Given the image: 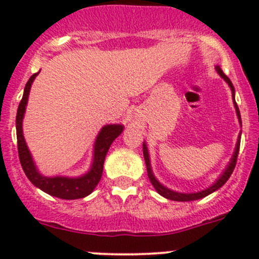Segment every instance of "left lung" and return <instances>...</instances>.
Here are the masks:
<instances>
[{
    "mask_svg": "<svg viewBox=\"0 0 259 259\" xmlns=\"http://www.w3.org/2000/svg\"><path fill=\"white\" fill-rule=\"evenodd\" d=\"M217 71H218V74L221 75V77H223L226 81L228 83V85H230L231 91H232V96H233V105H235V109H236V114H237V118H239V122L241 123V116H240V111H239V106H237L236 101H235V88H233L232 83H231V80L228 79V76L226 74H224L223 71H222V68L219 67V66H217ZM239 150H240V137L239 140H237V144H236V149H235V153H233L232 158H231V162L228 163L227 168L223 171V174H222L221 176H219V179L217 180V182L214 183V184L211 185V187H209V188L203 189V191L201 192H196V193H179V192H175V191H171V189L166 188L164 185H162L161 183L158 182L157 179H155V176L153 175V171H152V167H150V159H149V153H148V148H146V144L144 143L143 144V153H144V158H145V163H146V170H148V176H149V180L152 182L153 187L155 188V191L158 192V193L161 194V196H163V197L168 198V200H172V201H194V200H200V198H203L206 197V196H209L210 193H212V192H215L217 189H219L221 187H223L224 183L227 182L228 179H230L231 174L233 172V170H235V166H236V161H237V154H239Z\"/></svg>",
    "mask_w": 259,
    "mask_h": 259,
    "instance_id": "obj_1",
    "label": "left lung"
}]
</instances>
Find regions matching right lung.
<instances>
[{
	"instance_id": "obj_1",
	"label": "right lung",
	"mask_w": 259,
	"mask_h": 259,
	"mask_svg": "<svg viewBox=\"0 0 259 259\" xmlns=\"http://www.w3.org/2000/svg\"><path fill=\"white\" fill-rule=\"evenodd\" d=\"M37 74H33L27 81L23 98L18 106L17 113V139H18V153H19V161L22 168L29 182L32 184L44 191L45 193L54 196V197L62 198V200H76L83 198L93 192L97 184L101 180L102 170H104L105 157L107 154L110 145L113 144L116 137L123 132L122 124H107L101 128L95 143V150H93V163L91 170L83 176L79 178H66V176H54V178H47L41 175L35 166V162L32 159V155L28 150L24 136H23V116L26 113V106L28 102L29 89Z\"/></svg>"
}]
</instances>
